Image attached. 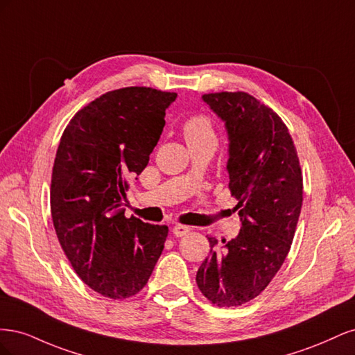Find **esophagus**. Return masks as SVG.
<instances>
[{
    "instance_id": "esophagus-1",
    "label": "esophagus",
    "mask_w": 355,
    "mask_h": 355,
    "mask_svg": "<svg viewBox=\"0 0 355 355\" xmlns=\"http://www.w3.org/2000/svg\"><path fill=\"white\" fill-rule=\"evenodd\" d=\"M189 227H187V225H175L173 227V234L176 235V237H184V235H187L189 232Z\"/></svg>"
}]
</instances>
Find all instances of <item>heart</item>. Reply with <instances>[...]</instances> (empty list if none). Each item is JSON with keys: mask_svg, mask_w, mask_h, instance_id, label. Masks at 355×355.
Returning a JSON list of instances; mask_svg holds the SVG:
<instances>
[{"mask_svg": "<svg viewBox=\"0 0 355 355\" xmlns=\"http://www.w3.org/2000/svg\"><path fill=\"white\" fill-rule=\"evenodd\" d=\"M185 141L189 148L194 146H210L216 149L218 135L209 116L197 114L189 116L182 128Z\"/></svg>", "mask_w": 355, "mask_h": 355, "instance_id": "heart-1", "label": "heart"}]
</instances>
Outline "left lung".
<instances>
[{
    "instance_id": "8db88e82",
    "label": "left lung",
    "mask_w": 355,
    "mask_h": 355,
    "mask_svg": "<svg viewBox=\"0 0 355 355\" xmlns=\"http://www.w3.org/2000/svg\"><path fill=\"white\" fill-rule=\"evenodd\" d=\"M202 101L227 128L241 230L222 250L207 237L210 256L196 280L211 304L239 306L259 296L286 259L302 207V171L288 128L266 105L244 92L209 93Z\"/></svg>"
}]
</instances>
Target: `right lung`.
Wrapping results in <instances>:
<instances>
[{
    "label": "right lung",
    "instance_id": "obj_1",
    "mask_svg": "<svg viewBox=\"0 0 355 355\" xmlns=\"http://www.w3.org/2000/svg\"><path fill=\"white\" fill-rule=\"evenodd\" d=\"M176 93L125 87L73 115L55 158L50 209L73 271L94 292L125 299L141 292L168 228L125 218L128 180L141 175Z\"/></svg>",
    "mask_w": 355,
    "mask_h": 355
}]
</instances>
